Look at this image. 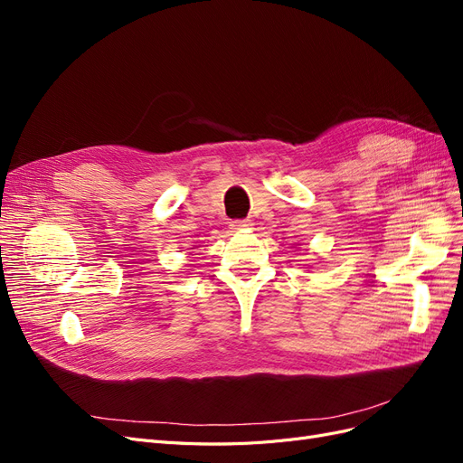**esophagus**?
Returning <instances> with one entry per match:
<instances>
[{
  "instance_id": "1",
  "label": "esophagus",
  "mask_w": 463,
  "mask_h": 463,
  "mask_svg": "<svg viewBox=\"0 0 463 463\" xmlns=\"http://www.w3.org/2000/svg\"><path fill=\"white\" fill-rule=\"evenodd\" d=\"M230 226H232V230H237V232H240V230L249 228V226H250V222H249V220H233V222L230 223Z\"/></svg>"
}]
</instances>
